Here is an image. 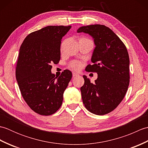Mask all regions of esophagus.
<instances>
[{
    "label": "esophagus",
    "mask_w": 148,
    "mask_h": 148,
    "mask_svg": "<svg viewBox=\"0 0 148 148\" xmlns=\"http://www.w3.org/2000/svg\"><path fill=\"white\" fill-rule=\"evenodd\" d=\"M77 76H79V74L76 73V72H73V73H72V76L73 77H76Z\"/></svg>",
    "instance_id": "obj_1"
}]
</instances>
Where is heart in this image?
<instances>
[{
    "mask_svg": "<svg viewBox=\"0 0 148 148\" xmlns=\"http://www.w3.org/2000/svg\"><path fill=\"white\" fill-rule=\"evenodd\" d=\"M86 39L85 37H81L79 39ZM69 67L70 68H71L72 69H73V70L75 71H78L79 70V69L82 67V64H81V62H80L79 61H72L70 64H69Z\"/></svg>",
    "mask_w": 148,
    "mask_h": 148,
    "instance_id": "obj_1",
    "label": "heart"
}]
</instances>
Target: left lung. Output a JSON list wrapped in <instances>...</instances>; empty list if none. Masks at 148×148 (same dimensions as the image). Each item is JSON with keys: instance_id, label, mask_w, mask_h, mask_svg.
Listing matches in <instances>:
<instances>
[{"instance_id": "obj_1", "label": "left lung", "mask_w": 148, "mask_h": 148, "mask_svg": "<svg viewBox=\"0 0 148 148\" xmlns=\"http://www.w3.org/2000/svg\"><path fill=\"white\" fill-rule=\"evenodd\" d=\"M77 32L88 34L96 46L92 65L87 72H96L98 77L92 83L83 76L81 97L85 108L93 114L104 115L115 109L123 99L130 83V60L126 46L109 27L103 25L81 27Z\"/></svg>"}]
</instances>
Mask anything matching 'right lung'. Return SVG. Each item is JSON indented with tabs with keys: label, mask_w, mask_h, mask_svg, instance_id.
I'll return each instance as SVG.
<instances>
[{
	"label": "right lung",
	"mask_w": 148,
	"mask_h": 148,
	"mask_svg": "<svg viewBox=\"0 0 148 148\" xmlns=\"http://www.w3.org/2000/svg\"><path fill=\"white\" fill-rule=\"evenodd\" d=\"M71 28L46 27L29 34L21 45L16 78L25 101L39 114L51 115L62 104L72 72L64 70L56 77L51 74V64H57L60 60L62 39Z\"/></svg>",
	"instance_id": "add662e5"
}]
</instances>
